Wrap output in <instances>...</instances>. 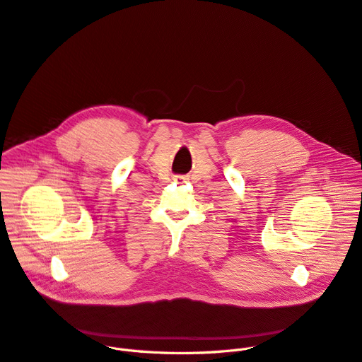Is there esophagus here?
<instances>
[{"label":"esophagus","mask_w":362,"mask_h":362,"mask_svg":"<svg viewBox=\"0 0 362 362\" xmlns=\"http://www.w3.org/2000/svg\"><path fill=\"white\" fill-rule=\"evenodd\" d=\"M173 180H175V182H186V180H187V177H186V176H179V175H177V176H175V177H173Z\"/></svg>","instance_id":"esophagus-1"}]
</instances>
